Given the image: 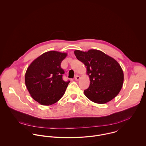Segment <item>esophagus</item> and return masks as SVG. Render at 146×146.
Wrapping results in <instances>:
<instances>
[{
  "mask_svg": "<svg viewBox=\"0 0 146 146\" xmlns=\"http://www.w3.org/2000/svg\"><path fill=\"white\" fill-rule=\"evenodd\" d=\"M80 79V76H79V75H76V76H75V79L76 81H78Z\"/></svg>",
  "mask_w": 146,
  "mask_h": 146,
  "instance_id": "esophagus-1",
  "label": "esophagus"
}]
</instances>
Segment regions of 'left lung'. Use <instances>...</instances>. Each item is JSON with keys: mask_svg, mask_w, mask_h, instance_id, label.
I'll return each mask as SVG.
<instances>
[{"mask_svg": "<svg viewBox=\"0 0 146 146\" xmlns=\"http://www.w3.org/2000/svg\"><path fill=\"white\" fill-rule=\"evenodd\" d=\"M74 53L86 67V74L89 77L90 86L84 90L85 96L98 104L107 103L116 97L124 82V73L119 63L97 49L87 52L75 50Z\"/></svg>", "mask_w": 146, "mask_h": 146, "instance_id": "1", "label": "left lung"}]
</instances>
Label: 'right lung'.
<instances>
[{"mask_svg": "<svg viewBox=\"0 0 146 146\" xmlns=\"http://www.w3.org/2000/svg\"><path fill=\"white\" fill-rule=\"evenodd\" d=\"M67 56V53L46 52L28 67L25 77L26 86L31 97L39 104L52 105L64 95L70 81H63L64 72L61 63Z\"/></svg>", "mask_w": 146, "mask_h": 146, "instance_id": "add662e5", "label": "right lung"}]
</instances>
